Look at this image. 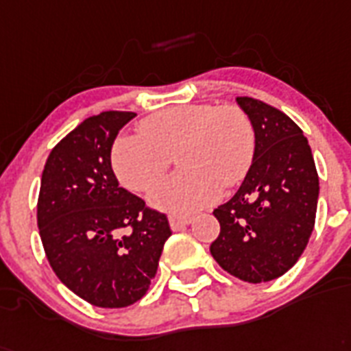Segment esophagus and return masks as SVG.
<instances>
[{"label": "esophagus", "instance_id": "1", "mask_svg": "<svg viewBox=\"0 0 351 351\" xmlns=\"http://www.w3.org/2000/svg\"><path fill=\"white\" fill-rule=\"evenodd\" d=\"M191 221H193V217L191 216H169V226L171 230H184L185 226L191 225Z\"/></svg>", "mask_w": 351, "mask_h": 351}]
</instances>
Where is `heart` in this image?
<instances>
[{"instance_id": "obj_1", "label": "heart", "mask_w": 351, "mask_h": 351, "mask_svg": "<svg viewBox=\"0 0 351 351\" xmlns=\"http://www.w3.org/2000/svg\"><path fill=\"white\" fill-rule=\"evenodd\" d=\"M139 135L112 146V167L128 191L146 193L166 175L176 155L180 173L162 182L149 203L171 214H191L216 202L221 184H239L255 153L252 121L237 105H178L144 117Z\"/></svg>"}]
</instances>
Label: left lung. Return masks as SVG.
<instances>
[{
  "label": "left lung",
  "instance_id": "8db88e82",
  "mask_svg": "<svg viewBox=\"0 0 351 351\" xmlns=\"http://www.w3.org/2000/svg\"><path fill=\"white\" fill-rule=\"evenodd\" d=\"M237 105L252 121L255 153L239 191L214 210L221 232L210 253L226 273L261 284L287 273L307 248L319 178L307 137L289 116L248 96Z\"/></svg>",
  "mask_w": 351,
  "mask_h": 351
}]
</instances>
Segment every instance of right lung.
I'll return each instance as SVG.
<instances>
[{
  "label": "right lung",
  "mask_w": 351,
  "mask_h": 351,
  "mask_svg": "<svg viewBox=\"0 0 351 351\" xmlns=\"http://www.w3.org/2000/svg\"><path fill=\"white\" fill-rule=\"evenodd\" d=\"M137 114L87 117L51 149L40 178L37 226L49 266L76 296L103 308L139 302L171 235L166 214L119 187L112 144Z\"/></svg>",
  "instance_id": "right-lung-1"
}]
</instances>
